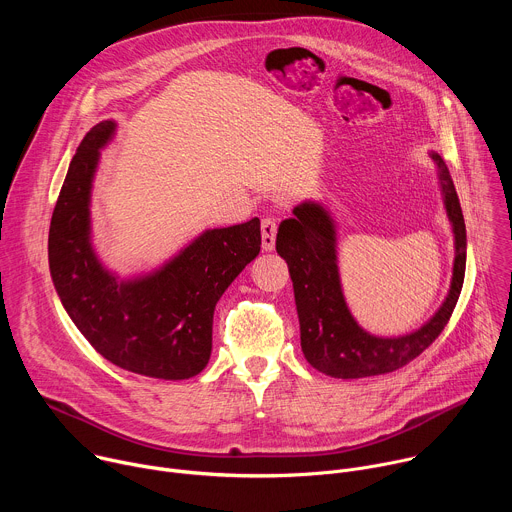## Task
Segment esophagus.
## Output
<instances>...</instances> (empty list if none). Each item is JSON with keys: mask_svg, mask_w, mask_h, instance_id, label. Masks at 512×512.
Segmentation results:
<instances>
[{"mask_svg": "<svg viewBox=\"0 0 512 512\" xmlns=\"http://www.w3.org/2000/svg\"><path fill=\"white\" fill-rule=\"evenodd\" d=\"M275 233H277L275 218H263V223H261V247H263V251H273L275 249Z\"/></svg>", "mask_w": 512, "mask_h": 512, "instance_id": "34e87169", "label": "esophagus"}]
</instances>
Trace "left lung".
I'll return each mask as SVG.
<instances>
[{
	"instance_id": "left-lung-1",
	"label": "left lung",
	"mask_w": 512,
	"mask_h": 512,
	"mask_svg": "<svg viewBox=\"0 0 512 512\" xmlns=\"http://www.w3.org/2000/svg\"><path fill=\"white\" fill-rule=\"evenodd\" d=\"M440 184L446 216L454 233V267L448 296L417 330L379 336L352 316L338 269V227L320 200L294 206L281 221L275 249L289 267L300 318L302 352L312 367L334 379H362L393 373L419 356L448 324L460 298L466 271V225L450 170L440 154L429 152Z\"/></svg>"
}]
</instances>
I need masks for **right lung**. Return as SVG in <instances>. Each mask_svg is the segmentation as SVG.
<instances>
[{
    "mask_svg": "<svg viewBox=\"0 0 512 512\" xmlns=\"http://www.w3.org/2000/svg\"><path fill=\"white\" fill-rule=\"evenodd\" d=\"M117 123H97L72 158L48 233L56 294L91 346L135 375L182 381L212 350L216 302L261 251V223L206 229L160 267L131 277L109 269L93 245L91 198L101 150Z\"/></svg>",
    "mask_w": 512,
    "mask_h": 512,
    "instance_id": "add662e5",
    "label": "right lung"
}]
</instances>
